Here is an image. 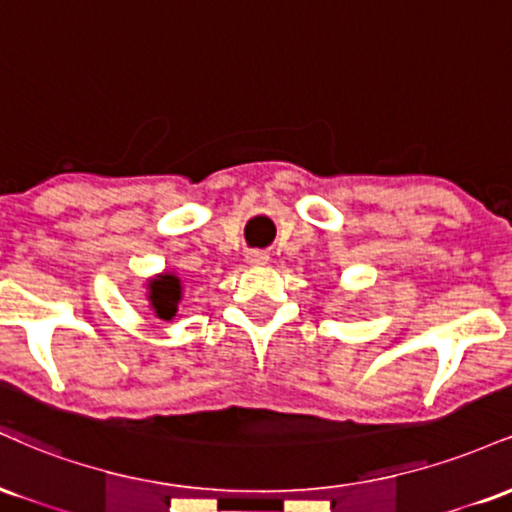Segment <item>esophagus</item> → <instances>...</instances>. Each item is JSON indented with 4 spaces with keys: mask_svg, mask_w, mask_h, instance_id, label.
<instances>
[{
    "mask_svg": "<svg viewBox=\"0 0 512 512\" xmlns=\"http://www.w3.org/2000/svg\"><path fill=\"white\" fill-rule=\"evenodd\" d=\"M245 260H248L250 264H267L269 262V255L264 250H248Z\"/></svg>",
    "mask_w": 512,
    "mask_h": 512,
    "instance_id": "obj_1",
    "label": "esophagus"
}]
</instances>
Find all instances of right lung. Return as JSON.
I'll list each match as a JSON object with an SVG mask.
<instances>
[{"instance_id":"add662e5","label":"right lung","mask_w":512,"mask_h":512,"mask_svg":"<svg viewBox=\"0 0 512 512\" xmlns=\"http://www.w3.org/2000/svg\"><path fill=\"white\" fill-rule=\"evenodd\" d=\"M180 279L173 274L158 276L149 284V301L154 308L156 317L161 320H173L178 313V301H180Z\"/></svg>"}]
</instances>
